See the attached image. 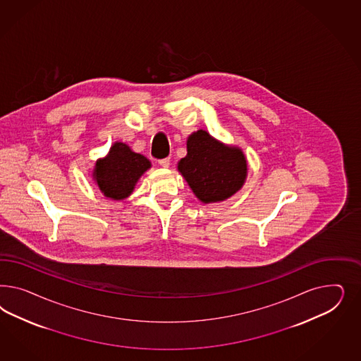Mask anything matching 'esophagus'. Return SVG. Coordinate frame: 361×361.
Masks as SVG:
<instances>
[{
	"mask_svg": "<svg viewBox=\"0 0 361 361\" xmlns=\"http://www.w3.org/2000/svg\"><path fill=\"white\" fill-rule=\"evenodd\" d=\"M159 164L161 165V166H164V168H168L169 164H171V159L169 157H165V159H160L159 160Z\"/></svg>",
	"mask_w": 361,
	"mask_h": 361,
	"instance_id": "34e87169",
	"label": "esophagus"
}]
</instances>
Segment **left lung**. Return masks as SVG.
Instances as JSON below:
<instances>
[{"mask_svg":"<svg viewBox=\"0 0 361 361\" xmlns=\"http://www.w3.org/2000/svg\"><path fill=\"white\" fill-rule=\"evenodd\" d=\"M186 148L178 171L202 202L224 201L240 190L247 175L240 149L225 147L202 130L189 136Z\"/></svg>","mask_w":361,"mask_h":361,"instance_id":"obj_1","label":"left lung"}]
</instances>
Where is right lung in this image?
Returning a JSON list of instances; mask_svg holds the SVG:
<instances>
[{
  "label": "right lung",
  "instance_id": "right-lung-1",
  "mask_svg": "<svg viewBox=\"0 0 361 361\" xmlns=\"http://www.w3.org/2000/svg\"><path fill=\"white\" fill-rule=\"evenodd\" d=\"M149 166L147 157L132 152L124 142H115L109 154L95 165L94 176L104 196L121 200L131 195L133 186Z\"/></svg>",
  "mask_w": 361,
  "mask_h": 361
}]
</instances>
